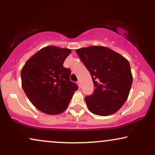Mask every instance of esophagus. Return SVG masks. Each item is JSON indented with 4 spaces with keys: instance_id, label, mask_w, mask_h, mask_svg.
Here are the masks:
<instances>
[{
    "instance_id": "obj_1",
    "label": "esophagus",
    "mask_w": 155,
    "mask_h": 155,
    "mask_svg": "<svg viewBox=\"0 0 155 155\" xmlns=\"http://www.w3.org/2000/svg\"><path fill=\"white\" fill-rule=\"evenodd\" d=\"M77 84H78V86H79V88L81 87V82H80V81H77Z\"/></svg>"
}]
</instances>
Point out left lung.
<instances>
[{
	"mask_svg": "<svg viewBox=\"0 0 155 155\" xmlns=\"http://www.w3.org/2000/svg\"><path fill=\"white\" fill-rule=\"evenodd\" d=\"M76 51L91 74L95 87L92 95L85 97L89 111L99 116L116 113L127 101L132 86L128 60L103 46L80 48Z\"/></svg>",
	"mask_w": 155,
	"mask_h": 155,
	"instance_id": "obj_1",
	"label": "left lung"
}]
</instances>
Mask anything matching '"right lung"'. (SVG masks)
Here are the masks:
<instances>
[{"label": "right lung", "mask_w": 155, "mask_h": 155, "mask_svg": "<svg viewBox=\"0 0 155 155\" xmlns=\"http://www.w3.org/2000/svg\"><path fill=\"white\" fill-rule=\"evenodd\" d=\"M70 49L48 46L29 58L21 70L22 87L31 104L47 114L65 111L77 85L70 81L71 71L63 63Z\"/></svg>", "instance_id": "right-lung-1"}]
</instances>
